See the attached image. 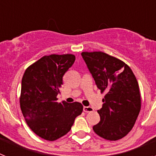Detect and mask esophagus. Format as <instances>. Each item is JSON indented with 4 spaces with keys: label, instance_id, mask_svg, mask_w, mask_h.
I'll return each instance as SVG.
<instances>
[{
    "label": "esophagus",
    "instance_id": "esophagus-1",
    "mask_svg": "<svg viewBox=\"0 0 156 156\" xmlns=\"http://www.w3.org/2000/svg\"><path fill=\"white\" fill-rule=\"evenodd\" d=\"M93 111L94 109L90 106H83V112H90Z\"/></svg>",
    "mask_w": 156,
    "mask_h": 156
}]
</instances>
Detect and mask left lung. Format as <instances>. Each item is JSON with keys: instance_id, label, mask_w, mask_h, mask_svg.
I'll list each match as a JSON object with an SVG mask.
<instances>
[{"instance_id": "8db88e82", "label": "left lung", "mask_w": 156, "mask_h": 156, "mask_svg": "<svg viewBox=\"0 0 156 156\" xmlns=\"http://www.w3.org/2000/svg\"><path fill=\"white\" fill-rule=\"evenodd\" d=\"M81 55L101 93H105L94 131L105 140H119L131 130L141 108L136 76L124 62L105 52L83 51Z\"/></svg>"}]
</instances>
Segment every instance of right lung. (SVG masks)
Here are the masks:
<instances>
[{
	"mask_svg": "<svg viewBox=\"0 0 156 156\" xmlns=\"http://www.w3.org/2000/svg\"><path fill=\"white\" fill-rule=\"evenodd\" d=\"M72 54L43 56L26 69L22 80L20 108L29 127L41 138L53 141L66 135L82 104L58 102L62 78L75 62Z\"/></svg>",
	"mask_w": 156,
	"mask_h": 156,
	"instance_id": "right-lung-1",
	"label": "right lung"
}]
</instances>
